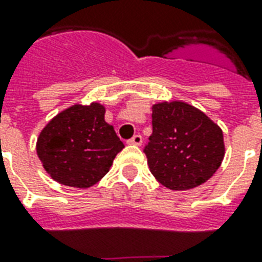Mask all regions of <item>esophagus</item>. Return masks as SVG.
<instances>
[{"mask_svg": "<svg viewBox=\"0 0 262 262\" xmlns=\"http://www.w3.org/2000/svg\"><path fill=\"white\" fill-rule=\"evenodd\" d=\"M127 144H130V145H141L142 144V137L140 135H136L130 138V140H127Z\"/></svg>", "mask_w": 262, "mask_h": 262, "instance_id": "esophagus-1", "label": "esophagus"}]
</instances>
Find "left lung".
Instances as JSON below:
<instances>
[{
	"instance_id": "1",
	"label": "left lung",
	"mask_w": 262,
	"mask_h": 262,
	"mask_svg": "<svg viewBox=\"0 0 262 262\" xmlns=\"http://www.w3.org/2000/svg\"><path fill=\"white\" fill-rule=\"evenodd\" d=\"M152 129L144 153L152 175L169 190L201 186L220 168L223 133L196 107L180 101L156 103Z\"/></svg>"
}]
</instances>
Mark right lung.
Returning a JSON list of instances; mask_svg holds the SVG:
<instances>
[{"mask_svg": "<svg viewBox=\"0 0 262 262\" xmlns=\"http://www.w3.org/2000/svg\"><path fill=\"white\" fill-rule=\"evenodd\" d=\"M125 148L105 121V107L74 105L59 113L37 138L36 150L55 182L87 188L109 172L117 153Z\"/></svg>", "mask_w": 262, "mask_h": 262, "instance_id": "obj_1", "label": "right lung"}]
</instances>
